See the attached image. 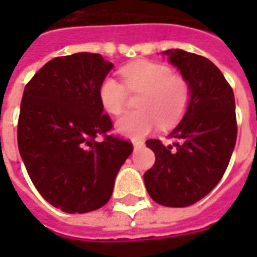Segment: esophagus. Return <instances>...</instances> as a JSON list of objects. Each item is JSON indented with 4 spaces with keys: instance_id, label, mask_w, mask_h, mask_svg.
Here are the masks:
<instances>
[{
    "instance_id": "esophagus-1",
    "label": "esophagus",
    "mask_w": 257,
    "mask_h": 257,
    "mask_svg": "<svg viewBox=\"0 0 257 257\" xmlns=\"http://www.w3.org/2000/svg\"><path fill=\"white\" fill-rule=\"evenodd\" d=\"M143 142L142 140H134V147H135V150H138V149H140V147H143Z\"/></svg>"
}]
</instances>
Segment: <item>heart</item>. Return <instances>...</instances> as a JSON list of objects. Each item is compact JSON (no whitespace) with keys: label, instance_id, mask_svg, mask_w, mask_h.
Segmentation results:
<instances>
[{"label":"heart","instance_id":"b5f03b06","mask_svg":"<svg viewBox=\"0 0 257 257\" xmlns=\"http://www.w3.org/2000/svg\"><path fill=\"white\" fill-rule=\"evenodd\" d=\"M121 80L107 77L99 86V100L107 112L122 114L128 93L138 95V111L125 114L115 123L118 134L140 139L158 125L171 128L184 117L191 100V86L180 74H173L167 64L138 60L119 70Z\"/></svg>","mask_w":257,"mask_h":257}]
</instances>
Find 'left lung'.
Instances as JSON below:
<instances>
[{
	"label": "left lung",
	"mask_w": 257,
	"mask_h": 257,
	"mask_svg": "<svg viewBox=\"0 0 257 257\" xmlns=\"http://www.w3.org/2000/svg\"><path fill=\"white\" fill-rule=\"evenodd\" d=\"M191 86V100L169 139H150L156 162L145 173L157 204L183 208L209 194L226 172L237 140L235 100L230 84L209 59L182 49L164 52Z\"/></svg>",
	"instance_id": "1"
}]
</instances>
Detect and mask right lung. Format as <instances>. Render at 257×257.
I'll return each instance as SVG.
<instances>
[{
  "mask_svg": "<svg viewBox=\"0 0 257 257\" xmlns=\"http://www.w3.org/2000/svg\"><path fill=\"white\" fill-rule=\"evenodd\" d=\"M111 68L99 53L59 56L40 68L23 92L20 156L38 193L67 213L106 205L134 151L129 140L108 134L111 118L99 100V86Z\"/></svg>",
  "mask_w": 257,
  "mask_h": 257,
  "instance_id": "obj_1",
  "label": "right lung"
}]
</instances>
